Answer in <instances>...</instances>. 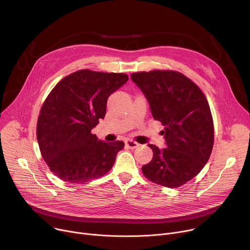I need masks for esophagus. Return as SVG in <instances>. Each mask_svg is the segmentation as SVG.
<instances>
[{"instance_id":"obj_1","label":"esophagus","mask_w":250,"mask_h":250,"mask_svg":"<svg viewBox=\"0 0 250 250\" xmlns=\"http://www.w3.org/2000/svg\"><path fill=\"white\" fill-rule=\"evenodd\" d=\"M125 145H126L127 147H129V148H131V149H134V148H136L137 146H139V144H137L136 141L131 140V139L126 140V141H125Z\"/></svg>"}]
</instances>
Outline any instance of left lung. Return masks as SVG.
<instances>
[{"label": "left lung", "mask_w": 250, "mask_h": 250, "mask_svg": "<svg viewBox=\"0 0 250 250\" xmlns=\"http://www.w3.org/2000/svg\"><path fill=\"white\" fill-rule=\"evenodd\" d=\"M145 94L152 117L164 125L165 148L153 145L152 160L142 166L150 181L168 188L184 185L208 162L213 146V123L201 89L176 71L154 70L130 75Z\"/></svg>", "instance_id": "obj_1"}]
</instances>
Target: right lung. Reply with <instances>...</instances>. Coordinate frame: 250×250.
<instances>
[{
  "instance_id": "obj_1",
  "label": "right lung",
  "mask_w": 250,
  "mask_h": 250,
  "mask_svg": "<svg viewBox=\"0 0 250 250\" xmlns=\"http://www.w3.org/2000/svg\"><path fill=\"white\" fill-rule=\"evenodd\" d=\"M128 76L80 70L63 78L40 113L37 137L42 158L61 180L80 184L108 173L123 141L105 142L91 130L105 116L106 101Z\"/></svg>"
}]
</instances>
